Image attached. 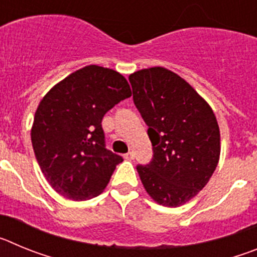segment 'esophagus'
<instances>
[{
    "label": "esophagus",
    "instance_id": "obj_1",
    "mask_svg": "<svg viewBox=\"0 0 257 257\" xmlns=\"http://www.w3.org/2000/svg\"><path fill=\"white\" fill-rule=\"evenodd\" d=\"M124 158H126V160H134V158H135V153H134V152H128V153L124 154Z\"/></svg>",
    "mask_w": 257,
    "mask_h": 257
}]
</instances>
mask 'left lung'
Returning a JSON list of instances; mask_svg holds the SVG:
<instances>
[{
  "instance_id": "1",
  "label": "left lung",
  "mask_w": 257,
  "mask_h": 257,
  "mask_svg": "<svg viewBox=\"0 0 257 257\" xmlns=\"http://www.w3.org/2000/svg\"><path fill=\"white\" fill-rule=\"evenodd\" d=\"M134 103L148 124L153 158L136 167L149 196L178 207L205 188L220 158V130L207 101L162 67L128 77Z\"/></svg>"
}]
</instances>
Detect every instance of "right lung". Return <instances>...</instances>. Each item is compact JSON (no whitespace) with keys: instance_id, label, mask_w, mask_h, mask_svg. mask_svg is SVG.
Segmentation results:
<instances>
[{"instance_id":"add662e5","label":"right lung","mask_w":257,"mask_h":257,"mask_svg":"<svg viewBox=\"0 0 257 257\" xmlns=\"http://www.w3.org/2000/svg\"><path fill=\"white\" fill-rule=\"evenodd\" d=\"M130 96L122 74L87 65L56 83L40 101L32 145L41 171L60 196L86 201L105 189L123 158L105 148L101 121Z\"/></svg>"}]
</instances>
